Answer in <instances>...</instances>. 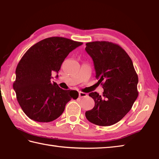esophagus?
<instances>
[{
  "label": "esophagus",
  "instance_id": "esophagus-1",
  "mask_svg": "<svg viewBox=\"0 0 159 159\" xmlns=\"http://www.w3.org/2000/svg\"><path fill=\"white\" fill-rule=\"evenodd\" d=\"M87 96V94L83 92H79V97L80 98H85Z\"/></svg>",
  "mask_w": 159,
  "mask_h": 159
}]
</instances>
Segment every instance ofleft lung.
Returning <instances> with one entry per match:
<instances>
[{
  "instance_id": "1",
  "label": "left lung",
  "mask_w": 159,
  "mask_h": 159,
  "mask_svg": "<svg viewBox=\"0 0 159 159\" xmlns=\"http://www.w3.org/2000/svg\"><path fill=\"white\" fill-rule=\"evenodd\" d=\"M86 51L93 61L95 77L104 88L103 95L89 93L95 107L86 111L89 122L110 126L129 111L138 98L139 78L129 56L118 44L109 41L86 43Z\"/></svg>"
}]
</instances>
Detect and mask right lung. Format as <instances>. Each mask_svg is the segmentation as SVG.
I'll use <instances>...</instances> for the list:
<instances>
[{
	"label": "right lung",
	"mask_w": 159,
	"mask_h": 159,
	"mask_svg": "<svg viewBox=\"0 0 159 159\" xmlns=\"http://www.w3.org/2000/svg\"><path fill=\"white\" fill-rule=\"evenodd\" d=\"M83 43L54 37L45 39L28 50L17 65L13 84L19 105L33 120L48 122L59 118L66 104L78 98L76 91L64 90L51 82L65 58Z\"/></svg>",
	"instance_id": "obj_1"
}]
</instances>
